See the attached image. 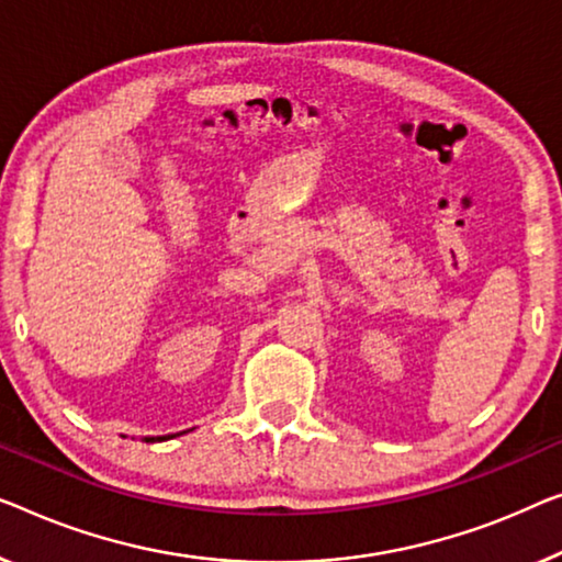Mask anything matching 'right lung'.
<instances>
[{
	"label": "right lung",
	"instance_id": "1",
	"mask_svg": "<svg viewBox=\"0 0 562 562\" xmlns=\"http://www.w3.org/2000/svg\"><path fill=\"white\" fill-rule=\"evenodd\" d=\"M166 439H169V437H148L146 441H166Z\"/></svg>",
	"mask_w": 562,
	"mask_h": 562
}]
</instances>
